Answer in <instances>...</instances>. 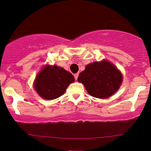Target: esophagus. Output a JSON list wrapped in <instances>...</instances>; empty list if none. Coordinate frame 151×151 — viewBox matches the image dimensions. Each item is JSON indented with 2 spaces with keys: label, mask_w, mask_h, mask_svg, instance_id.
Masks as SVG:
<instances>
[{
  "label": "esophagus",
  "mask_w": 151,
  "mask_h": 151,
  "mask_svg": "<svg viewBox=\"0 0 151 151\" xmlns=\"http://www.w3.org/2000/svg\"><path fill=\"white\" fill-rule=\"evenodd\" d=\"M74 79H75L76 80H77L78 77H79V73L74 74Z\"/></svg>",
  "instance_id": "esophagus-1"
}]
</instances>
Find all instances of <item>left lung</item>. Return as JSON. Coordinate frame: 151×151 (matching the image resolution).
I'll list each match as a JSON object with an SVG mask.
<instances>
[{
    "label": "left lung",
    "mask_w": 151,
    "mask_h": 151,
    "mask_svg": "<svg viewBox=\"0 0 151 151\" xmlns=\"http://www.w3.org/2000/svg\"><path fill=\"white\" fill-rule=\"evenodd\" d=\"M90 95L104 99L114 94L121 86L123 77L117 68L106 60L94 62L86 67L78 77Z\"/></svg>",
    "instance_id": "8db88e82"
}]
</instances>
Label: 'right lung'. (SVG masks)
Segmentation results:
<instances>
[{
	"label": "right lung",
	"instance_id": "1",
	"mask_svg": "<svg viewBox=\"0 0 151 151\" xmlns=\"http://www.w3.org/2000/svg\"><path fill=\"white\" fill-rule=\"evenodd\" d=\"M74 81L73 75L60 67L47 65L35 78V88L39 95L46 100H54L65 92Z\"/></svg>",
	"mask_w": 151,
	"mask_h": 151
}]
</instances>
